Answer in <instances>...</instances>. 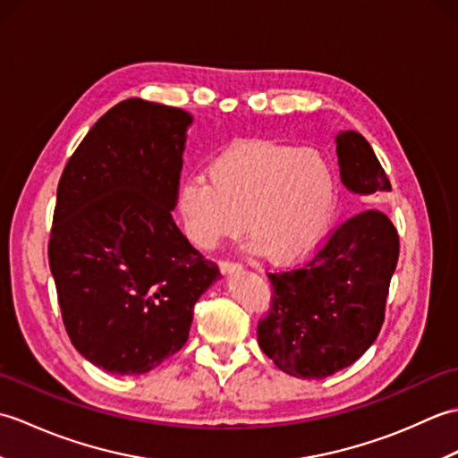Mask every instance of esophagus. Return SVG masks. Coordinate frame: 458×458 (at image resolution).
Masks as SVG:
<instances>
[{
	"label": "esophagus",
	"mask_w": 458,
	"mask_h": 458,
	"mask_svg": "<svg viewBox=\"0 0 458 458\" xmlns=\"http://www.w3.org/2000/svg\"><path fill=\"white\" fill-rule=\"evenodd\" d=\"M236 269H242V266L238 264V261H230V259H222L220 261V271L222 274H232V271Z\"/></svg>",
	"instance_id": "obj_1"
}]
</instances>
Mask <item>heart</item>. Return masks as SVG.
<instances>
[{"label": "heart", "instance_id": "heart-1", "mask_svg": "<svg viewBox=\"0 0 458 458\" xmlns=\"http://www.w3.org/2000/svg\"><path fill=\"white\" fill-rule=\"evenodd\" d=\"M208 177L181 184L177 210L194 246L248 236L271 261H297L325 240L336 179L323 153L277 141H242L212 161ZM245 220L242 221L241 218Z\"/></svg>", "mask_w": 458, "mask_h": 458}]
</instances>
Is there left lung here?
I'll list each match as a JSON object with an SVG mask.
<instances>
[{"mask_svg":"<svg viewBox=\"0 0 458 458\" xmlns=\"http://www.w3.org/2000/svg\"><path fill=\"white\" fill-rule=\"evenodd\" d=\"M340 179L356 194L392 191L362 135H336ZM400 258V236L379 210L350 216L303 266L267 274L274 293L258 323V343L285 374L333 376L372 346L384 325L386 299Z\"/></svg>","mask_w":458,"mask_h":458,"instance_id":"1","label":"left lung"}]
</instances>
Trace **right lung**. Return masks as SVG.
Here are the masks:
<instances>
[{"mask_svg": "<svg viewBox=\"0 0 458 458\" xmlns=\"http://www.w3.org/2000/svg\"><path fill=\"white\" fill-rule=\"evenodd\" d=\"M191 122L141 98L115 104L58 181L48 266L68 338L106 372L145 374L179 352L220 277L171 216Z\"/></svg>", "mask_w": 458, "mask_h": 458, "instance_id": "add662e5", "label": "right lung"}]
</instances>
